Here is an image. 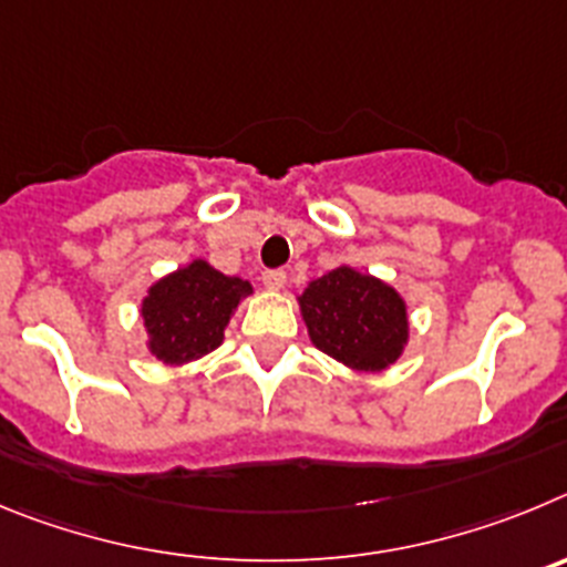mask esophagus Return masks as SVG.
Segmentation results:
<instances>
[{
	"instance_id": "34e87169",
	"label": "esophagus",
	"mask_w": 567,
	"mask_h": 567,
	"mask_svg": "<svg viewBox=\"0 0 567 567\" xmlns=\"http://www.w3.org/2000/svg\"><path fill=\"white\" fill-rule=\"evenodd\" d=\"M285 282H288V277H285V271H265L262 274V285L268 290H282Z\"/></svg>"
}]
</instances>
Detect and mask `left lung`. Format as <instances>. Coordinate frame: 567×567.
Returning a JSON list of instances; mask_svg holds the SVG:
<instances>
[{
    "instance_id": "left-lung-1",
    "label": "left lung",
    "mask_w": 567,
    "mask_h": 567,
    "mask_svg": "<svg viewBox=\"0 0 567 567\" xmlns=\"http://www.w3.org/2000/svg\"><path fill=\"white\" fill-rule=\"evenodd\" d=\"M316 350L359 372H384L410 344L406 299L384 279L339 265L296 296Z\"/></svg>"
}]
</instances>
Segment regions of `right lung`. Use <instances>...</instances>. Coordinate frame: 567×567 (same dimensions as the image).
I'll use <instances>...</instances> for the list:
<instances>
[{
    "label": "right lung",
    "instance_id": "1",
    "mask_svg": "<svg viewBox=\"0 0 567 567\" xmlns=\"http://www.w3.org/2000/svg\"><path fill=\"white\" fill-rule=\"evenodd\" d=\"M251 293L248 279L228 277L200 257L188 259L141 299L146 350L169 367L203 359L223 344L234 310Z\"/></svg>",
    "mask_w": 567,
    "mask_h": 567
}]
</instances>
